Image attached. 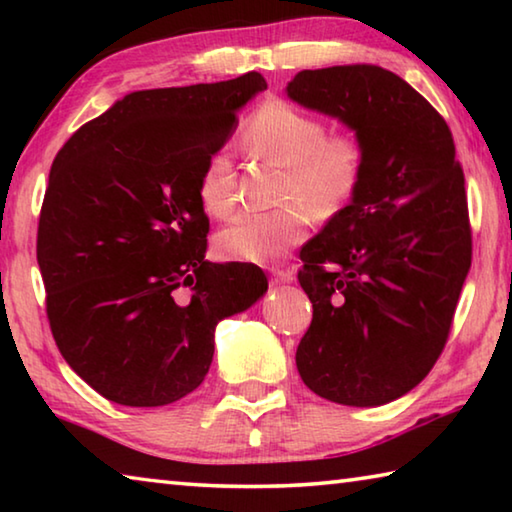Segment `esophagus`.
Listing matches in <instances>:
<instances>
[{"mask_svg":"<svg viewBox=\"0 0 512 512\" xmlns=\"http://www.w3.org/2000/svg\"><path fill=\"white\" fill-rule=\"evenodd\" d=\"M273 280L275 282H293L296 280V273H293V268H277V271H273Z\"/></svg>","mask_w":512,"mask_h":512,"instance_id":"esophagus-1","label":"esophagus"}]
</instances>
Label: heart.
Returning <instances> with one entry per match:
<instances>
[{
	"label": "heart",
	"instance_id": "heart-1",
	"mask_svg": "<svg viewBox=\"0 0 512 512\" xmlns=\"http://www.w3.org/2000/svg\"><path fill=\"white\" fill-rule=\"evenodd\" d=\"M244 142L284 167L280 210L239 212L216 235L228 259L268 264L307 235L309 216L329 221L357 196L366 176V146L357 133H327L325 121L284 99H266L244 126ZM198 201L212 216H228L237 203V173L230 153L214 151L198 176Z\"/></svg>",
	"mask_w": 512,
	"mask_h": 512
}]
</instances>
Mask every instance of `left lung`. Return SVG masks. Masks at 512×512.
I'll use <instances>...</instances> for the list:
<instances>
[{"mask_svg":"<svg viewBox=\"0 0 512 512\" xmlns=\"http://www.w3.org/2000/svg\"><path fill=\"white\" fill-rule=\"evenodd\" d=\"M287 94L341 119L366 146L357 196L300 250L314 318L298 372L329 402H393L438 361L472 264L452 131L420 92L377 65L302 69Z\"/></svg>","mask_w":512,"mask_h":512,"instance_id":"left-lung-1","label":"left lung"}]
</instances>
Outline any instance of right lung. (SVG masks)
I'll list each match as a JSON object with an SVG mask.
<instances>
[{
	"mask_svg": "<svg viewBox=\"0 0 512 512\" xmlns=\"http://www.w3.org/2000/svg\"><path fill=\"white\" fill-rule=\"evenodd\" d=\"M266 90L262 74L126 94L58 151L38 266L60 354L110 402L164 406L201 386L216 323L264 296L255 264L205 259V160Z\"/></svg>",
	"mask_w": 512,
	"mask_h": 512,
	"instance_id": "add662e5",
	"label": "right lung"
}]
</instances>
